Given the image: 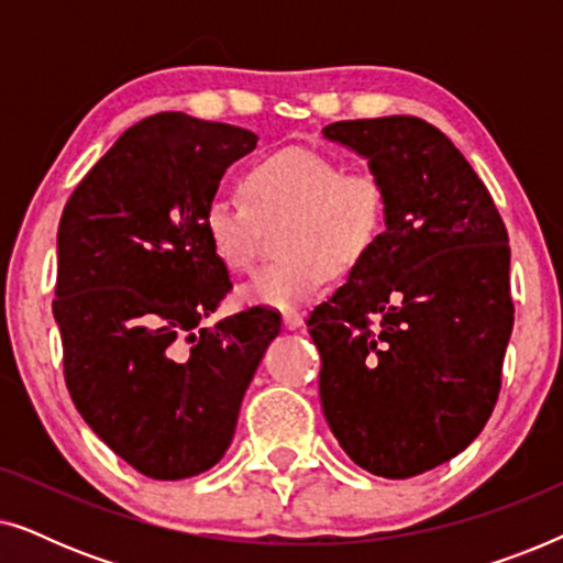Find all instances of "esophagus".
<instances>
[{
    "label": "esophagus",
    "mask_w": 563,
    "mask_h": 563,
    "mask_svg": "<svg viewBox=\"0 0 563 563\" xmlns=\"http://www.w3.org/2000/svg\"><path fill=\"white\" fill-rule=\"evenodd\" d=\"M282 322H284V328H287V330H297L305 322V312L284 310L282 312Z\"/></svg>",
    "instance_id": "esophagus-1"
}]
</instances>
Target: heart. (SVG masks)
<instances>
[{
    "mask_svg": "<svg viewBox=\"0 0 563 563\" xmlns=\"http://www.w3.org/2000/svg\"><path fill=\"white\" fill-rule=\"evenodd\" d=\"M241 199L207 202L202 230L212 256L230 274H245L258 256L261 228L284 220L282 261L241 287L245 305L291 310L351 272L379 241L387 195L372 172H343L312 148H282L256 161L241 179Z\"/></svg>",
    "mask_w": 563,
    "mask_h": 563,
    "instance_id": "1",
    "label": "heart"
}]
</instances>
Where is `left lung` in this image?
<instances>
[{
  "label": "left lung",
  "instance_id": "1",
  "mask_svg": "<svg viewBox=\"0 0 563 563\" xmlns=\"http://www.w3.org/2000/svg\"><path fill=\"white\" fill-rule=\"evenodd\" d=\"M322 135L368 158L387 195V230L307 320L322 412L361 468L407 479L464 451L495 410L515 322L507 230L430 122L343 120Z\"/></svg>",
  "mask_w": 563,
  "mask_h": 563
}]
</instances>
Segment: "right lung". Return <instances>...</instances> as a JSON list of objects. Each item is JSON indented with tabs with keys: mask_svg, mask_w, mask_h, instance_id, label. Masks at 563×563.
Returning <instances> with one entry per match:
<instances>
[{
	"mask_svg": "<svg viewBox=\"0 0 563 563\" xmlns=\"http://www.w3.org/2000/svg\"><path fill=\"white\" fill-rule=\"evenodd\" d=\"M251 130L151 114L125 130L68 197L53 318L68 395L87 426L151 479L212 468L245 389L279 335L274 312L199 328L233 289L202 214Z\"/></svg>",
	"mask_w": 563,
	"mask_h": 563,
	"instance_id": "obj_1",
	"label": "right lung"
}]
</instances>
